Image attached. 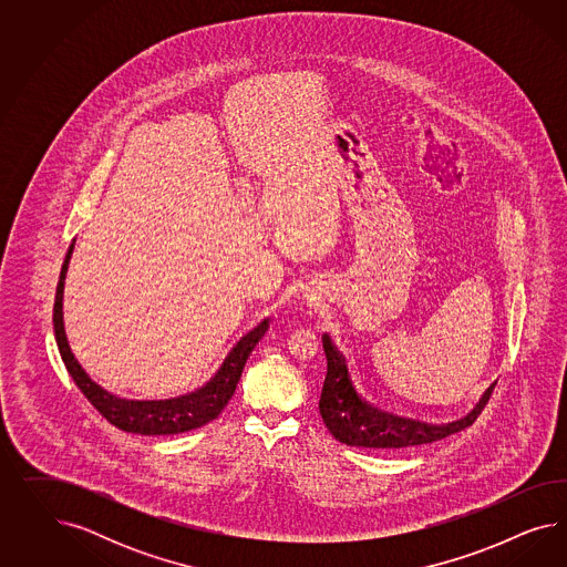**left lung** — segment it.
Segmentation results:
<instances>
[{"label": "left lung", "instance_id": "8db88e82", "mask_svg": "<svg viewBox=\"0 0 567 567\" xmlns=\"http://www.w3.org/2000/svg\"><path fill=\"white\" fill-rule=\"evenodd\" d=\"M322 347L327 353V378L320 395V413L330 430V434L344 445L365 446L377 451H396L405 446L429 445L446 439L455 432L472 426L488 403L495 384L482 395L474 412L467 413L457 422L449 424H424L417 420L399 417L368 405L355 391L344 358L337 351L330 337H322Z\"/></svg>", "mask_w": 567, "mask_h": 567}]
</instances>
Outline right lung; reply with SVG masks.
I'll list each match as a JSON object with an SVG mask.
<instances>
[{
	"mask_svg": "<svg viewBox=\"0 0 567 567\" xmlns=\"http://www.w3.org/2000/svg\"><path fill=\"white\" fill-rule=\"evenodd\" d=\"M72 249H74V240L66 251L60 280H58V289H55L53 332H55V343L60 349L62 361H64L72 380L76 382V386L81 389V393L89 399V403L116 429L135 432V434H147V436L181 434V432L202 429V426H206L207 422L216 420L223 413L226 403L230 401V396L235 395L245 361L254 351V347L259 343V339L264 337V332L268 330V320L259 322L251 332H247L239 343L233 347V351L224 360L216 377L212 378L206 386L193 391L189 395L174 396L166 401H131V399L110 395L107 391H103L100 384H95L91 378L86 377L81 363L74 360L66 332H64L62 299H64V280L69 272Z\"/></svg>",
	"mask_w": 567,
	"mask_h": 567,
	"instance_id": "right-lung-1",
	"label": "right lung"
}]
</instances>
